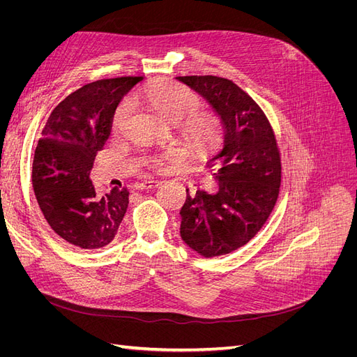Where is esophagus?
I'll list each match as a JSON object with an SVG mask.
<instances>
[{
    "label": "esophagus",
    "mask_w": 357,
    "mask_h": 357,
    "mask_svg": "<svg viewBox=\"0 0 357 357\" xmlns=\"http://www.w3.org/2000/svg\"><path fill=\"white\" fill-rule=\"evenodd\" d=\"M159 186V181L158 180H144L142 183H137L135 189L137 190H144V189H155Z\"/></svg>",
    "instance_id": "esophagus-1"
}]
</instances>
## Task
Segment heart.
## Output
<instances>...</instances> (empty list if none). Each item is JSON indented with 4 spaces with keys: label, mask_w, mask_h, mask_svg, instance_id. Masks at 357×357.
I'll list each match as a JSON object with an SVG mask.
<instances>
[{
    "label": "heart",
    "mask_w": 357,
    "mask_h": 357,
    "mask_svg": "<svg viewBox=\"0 0 357 357\" xmlns=\"http://www.w3.org/2000/svg\"><path fill=\"white\" fill-rule=\"evenodd\" d=\"M134 100L147 102L152 109L169 122H180V132L186 138L190 149L197 153H205L214 149L220 142L222 125L219 119L211 113L198 112L201 105L199 96L189 88L171 80H158L139 89L132 95ZM132 110L129 98L116 105L112 114L110 128L114 134L122 132ZM177 149H168L150 159V165L156 169L167 168L181 159Z\"/></svg>",
    "instance_id": "obj_1"
}]
</instances>
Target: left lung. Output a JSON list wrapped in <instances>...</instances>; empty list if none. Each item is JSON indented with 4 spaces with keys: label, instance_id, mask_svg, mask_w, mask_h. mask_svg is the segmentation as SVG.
Segmentation results:
<instances>
[{
    "label": "left lung",
    "instance_id": "8db88e82",
    "mask_svg": "<svg viewBox=\"0 0 357 357\" xmlns=\"http://www.w3.org/2000/svg\"><path fill=\"white\" fill-rule=\"evenodd\" d=\"M177 79L208 100L226 126L222 152L207 164L219 190L188 193L180 234L201 256H223L245 245L271 215L282 185V156L266 114L240 86L218 75Z\"/></svg>",
    "mask_w": 357,
    "mask_h": 357
}]
</instances>
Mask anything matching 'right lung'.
I'll return each instance as SVG.
<instances>
[{
  "label": "right lung",
  "instance_id": "right-lung-1",
  "mask_svg": "<svg viewBox=\"0 0 357 357\" xmlns=\"http://www.w3.org/2000/svg\"><path fill=\"white\" fill-rule=\"evenodd\" d=\"M142 77L96 80L70 93L50 113L32 162V186L45 219L62 240L93 250L110 244L128 208L129 192L96 197L89 178L110 137L117 102Z\"/></svg>",
  "mask_w": 357,
  "mask_h": 357
}]
</instances>
